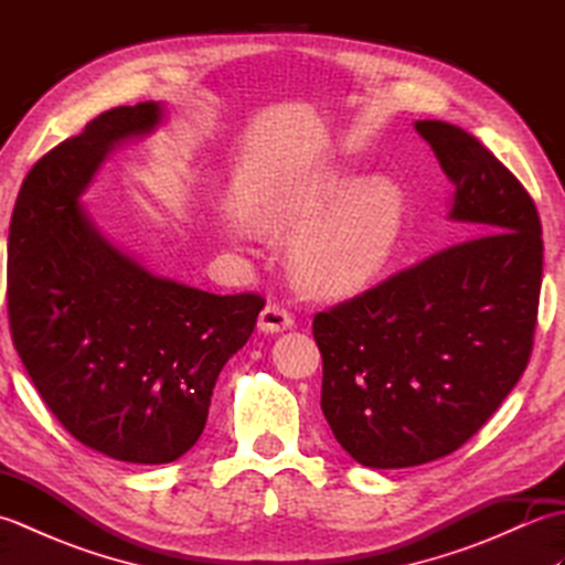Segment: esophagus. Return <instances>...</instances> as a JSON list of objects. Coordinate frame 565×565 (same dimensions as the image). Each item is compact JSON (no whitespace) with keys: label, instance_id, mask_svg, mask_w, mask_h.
I'll return each mask as SVG.
<instances>
[{"label":"esophagus","instance_id":"obj_1","mask_svg":"<svg viewBox=\"0 0 565 565\" xmlns=\"http://www.w3.org/2000/svg\"><path fill=\"white\" fill-rule=\"evenodd\" d=\"M257 328H259L262 332H271V334H274V332H284V330L294 328V316H291L289 310H286L284 306L269 303V306L264 308L262 313H259Z\"/></svg>","mask_w":565,"mask_h":565}]
</instances>
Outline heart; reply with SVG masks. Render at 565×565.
<instances>
[{"label":"heart","mask_w":565,"mask_h":565,"mask_svg":"<svg viewBox=\"0 0 565 565\" xmlns=\"http://www.w3.org/2000/svg\"><path fill=\"white\" fill-rule=\"evenodd\" d=\"M403 215V196L388 179L376 177L352 186L347 177L318 174L291 189L274 218L301 231L294 243L301 284L316 294L338 296L374 279L388 262L398 245Z\"/></svg>","instance_id":"b5f03b06"}]
</instances>
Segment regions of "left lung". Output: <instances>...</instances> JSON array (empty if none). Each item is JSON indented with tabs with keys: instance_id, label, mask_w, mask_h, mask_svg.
Returning <instances> with one entry per match:
<instances>
[{
	"instance_id": "left-lung-1",
	"label": "left lung",
	"mask_w": 565,
	"mask_h": 565,
	"mask_svg": "<svg viewBox=\"0 0 565 565\" xmlns=\"http://www.w3.org/2000/svg\"><path fill=\"white\" fill-rule=\"evenodd\" d=\"M415 130L456 186L449 221L466 239L313 320L322 415L369 468L441 459L486 425L530 362L542 291V223L524 186L463 128Z\"/></svg>"
}]
</instances>
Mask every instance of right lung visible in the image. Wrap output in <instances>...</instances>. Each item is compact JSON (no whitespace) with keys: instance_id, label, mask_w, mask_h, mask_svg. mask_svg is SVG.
I'll list each match as a JSON object with an SVG mask.
<instances>
[{"instance_id":"obj_1","label":"right lung","mask_w":565,"mask_h":565,"mask_svg":"<svg viewBox=\"0 0 565 565\" xmlns=\"http://www.w3.org/2000/svg\"><path fill=\"white\" fill-rule=\"evenodd\" d=\"M158 102L94 118L33 164L9 225V326L33 386L72 437L128 463H170L206 427L213 386L264 298L218 296L142 267L79 196Z\"/></svg>"}]
</instances>
